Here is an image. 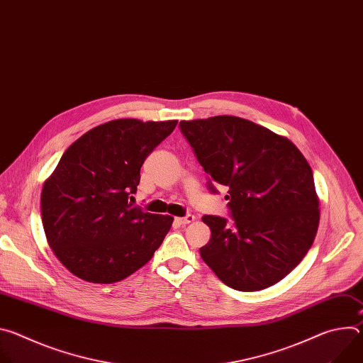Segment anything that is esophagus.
<instances>
[{"instance_id": "esophagus-1", "label": "esophagus", "mask_w": 363, "mask_h": 363, "mask_svg": "<svg viewBox=\"0 0 363 363\" xmlns=\"http://www.w3.org/2000/svg\"><path fill=\"white\" fill-rule=\"evenodd\" d=\"M195 220V217L192 214H188L185 217H179V218H175V221L179 224V225H185V224H189Z\"/></svg>"}]
</instances>
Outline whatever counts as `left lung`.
<instances>
[{
	"label": "left lung",
	"mask_w": 363,
	"mask_h": 363,
	"mask_svg": "<svg viewBox=\"0 0 363 363\" xmlns=\"http://www.w3.org/2000/svg\"><path fill=\"white\" fill-rule=\"evenodd\" d=\"M179 129L206 174L208 189L228 186L233 221L203 216L211 240L199 248L218 279L240 291L284 279L312 247L319 225L313 172L274 132L237 116L182 121Z\"/></svg>",
	"instance_id": "1"
}]
</instances>
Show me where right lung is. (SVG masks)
<instances>
[{"instance_id":"1","label":"right lung","mask_w":363,"mask_h":363,"mask_svg":"<svg viewBox=\"0 0 363 363\" xmlns=\"http://www.w3.org/2000/svg\"><path fill=\"white\" fill-rule=\"evenodd\" d=\"M177 121L118 119L86 132L63 153L41 191L50 248L74 276L121 281L160 248L174 218L129 203L145 160Z\"/></svg>"}]
</instances>
